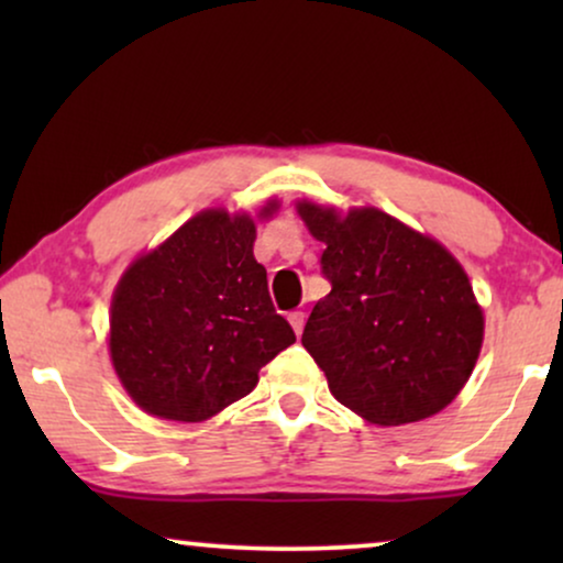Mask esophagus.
Wrapping results in <instances>:
<instances>
[{
    "mask_svg": "<svg viewBox=\"0 0 563 563\" xmlns=\"http://www.w3.org/2000/svg\"><path fill=\"white\" fill-rule=\"evenodd\" d=\"M289 325L295 328V333H297V335H302V328H305V312H302V310L289 312Z\"/></svg>",
    "mask_w": 563,
    "mask_h": 563,
    "instance_id": "34e87169",
    "label": "esophagus"
}]
</instances>
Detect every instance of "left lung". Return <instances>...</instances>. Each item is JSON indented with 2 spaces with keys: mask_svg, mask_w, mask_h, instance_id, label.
I'll return each mask as SVG.
<instances>
[{
  "mask_svg": "<svg viewBox=\"0 0 563 563\" xmlns=\"http://www.w3.org/2000/svg\"><path fill=\"white\" fill-rule=\"evenodd\" d=\"M297 212L325 243L330 295L312 307L302 345L333 397L376 426L441 412L472 376L484 338L459 261L376 207L341 214L299 202Z\"/></svg>",
  "mask_w": 563,
  "mask_h": 563,
  "instance_id": "1",
  "label": "left lung"
}]
</instances>
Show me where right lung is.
I'll return each mask as SVG.
<instances>
[{
  "instance_id": "obj_1",
  "label": "right lung",
  "mask_w": 563,
  "mask_h": 563,
  "mask_svg": "<svg viewBox=\"0 0 563 563\" xmlns=\"http://www.w3.org/2000/svg\"><path fill=\"white\" fill-rule=\"evenodd\" d=\"M274 210L268 202L261 218ZM253 241L249 214L205 210L122 274L110 353L141 410L202 422L249 395L261 366L297 341L274 310Z\"/></svg>"
}]
</instances>
